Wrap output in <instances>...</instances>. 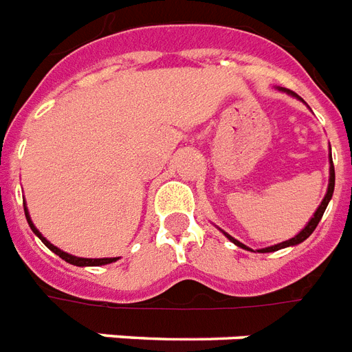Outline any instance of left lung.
<instances>
[{
	"mask_svg": "<svg viewBox=\"0 0 352 352\" xmlns=\"http://www.w3.org/2000/svg\"><path fill=\"white\" fill-rule=\"evenodd\" d=\"M278 90H280V92L289 94V96H295V98H299L297 94H294V92H292V90H286V88H278ZM299 99H301V98H299ZM332 194H334V164H332V157H331V177H329V188H327V194H325V197H323V201H321V205L318 206V210L314 212L312 219L308 221L307 227H305V229H302L301 232H299V234L294 236V238H289V240L283 241V243H277V245H272V248L258 249L260 253H273V251H278V249L289 248V245H297V243H301V241L307 240L308 236L312 234L314 230H316V227H318V223H319V221H321V218H323V214H325L327 205H329V201L332 199ZM223 234L227 236V238H229V240L232 241V243H236L238 248L248 249V251H251V249L245 248L243 243H240V241H238V240H234V238H232V236L227 234V232H223Z\"/></svg>",
	"mask_w": 352,
	"mask_h": 352,
	"instance_id": "1",
	"label": "left lung"
}]
</instances>
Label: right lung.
<instances>
[{"mask_svg":"<svg viewBox=\"0 0 352 352\" xmlns=\"http://www.w3.org/2000/svg\"><path fill=\"white\" fill-rule=\"evenodd\" d=\"M23 210H25V218H27V223H29V227H31V230H33L34 234L38 236L40 240L44 241V245L47 249H51L53 253L58 254L60 258L66 260L68 264H74V265H79V267H85V265H104V264H112V262H116L118 258H79V256H74V254H68V253H64V251H60L58 248H55L51 241H47L44 238V236L40 234V230L34 227V223L31 221V216H29V212H27V206L23 205Z\"/></svg>","mask_w":352,"mask_h":352,"instance_id":"obj_1","label":"right lung"}]
</instances>
